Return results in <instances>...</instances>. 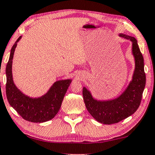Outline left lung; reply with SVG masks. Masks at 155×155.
Returning a JSON list of instances; mask_svg holds the SVG:
<instances>
[{
    "mask_svg": "<svg viewBox=\"0 0 155 155\" xmlns=\"http://www.w3.org/2000/svg\"><path fill=\"white\" fill-rule=\"evenodd\" d=\"M120 36L131 41L133 54L136 60L134 77L127 89L118 98L109 101H97L93 98L86 88H83V97L87 110L95 120L104 124L118 123L134 114L140 106L145 86L144 60L137 40L127 35L120 34Z\"/></svg>",
    "mask_w": 155,
    "mask_h": 155,
    "instance_id": "1",
    "label": "left lung"
}]
</instances>
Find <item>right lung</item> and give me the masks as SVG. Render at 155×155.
<instances>
[{
    "mask_svg": "<svg viewBox=\"0 0 155 155\" xmlns=\"http://www.w3.org/2000/svg\"><path fill=\"white\" fill-rule=\"evenodd\" d=\"M20 38L19 36L13 45L6 66V96L10 105L24 119L35 123H42L51 120L58 114L71 80L56 81L46 94L38 98H31L24 95L13 83L12 74L13 55L17 43Z\"/></svg>",
    "mask_w": 155,
    "mask_h": 155,
    "instance_id": "1",
    "label": "right lung"
}]
</instances>
